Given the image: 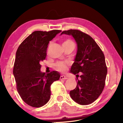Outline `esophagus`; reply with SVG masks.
Returning <instances> with one entry per match:
<instances>
[{
    "label": "esophagus",
    "instance_id": "esophagus-1",
    "mask_svg": "<svg viewBox=\"0 0 123 123\" xmlns=\"http://www.w3.org/2000/svg\"><path fill=\"white\" fill-rule=\"evenodd\" d=\"M60 80H67L68 78H67L66 76H65V75H61V76H60Z\"/></svg>",
    "mask_w": 123,
    "mask_h": 123
}]
</instances>
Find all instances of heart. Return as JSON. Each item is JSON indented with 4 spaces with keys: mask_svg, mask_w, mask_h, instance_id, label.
I'll return each mask as SVG.
<instances>
[{
    "mask_svg": "<svg viewBox=\"0 0 123 123\" xmlns=\"http://www.w3.org/2000/svg\"><path fill=\"white\" fill-rule=\"evenodd\" d=\"M73 43L71 40L70 39H67L64 42L63 44L64 43ZM67 63H65V62H58V63L56 64V66L57 68L60 70H64L66 69L67 67Z\"/></svg>",
    "mask_w": 123,
    "mask_h": 123,
    "instance_id": "1",
    "label": "heart"
}]
</instances>
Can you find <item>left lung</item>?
<instances>
[{
    "mask_svg": "<svg viewBox=\"0 0 123 123\" xmlns=\"http://www.w3.org/2000/svg\"><path fill=\"white\" fill-rule=\"evenodd\" d=\"M62 34L73 36L77 45L70 73H82L80 80L77 79L75 88L70 91V96L80 105H88L98 98L105 87L107 72L105 56L95 40L86 33L80 30H69L63 31Z\"/></svg>",
    "mask_w": 123,
    "mask_h": 123,
    "instance_id": "8db88e82",
    "label": "left lung"
}]
</instances>
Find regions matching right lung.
Wrapping results in <instances>:
<instances>
[{
	"mask_svg": "<svg viewBox=\"0 0 123 123\" xmlns=\"http://www.w3.org/2000/svg\"><path fill=\"white\" fill-rule=\"evenodd\" d=\"M60 32L57 30L34 31L17 50L13 71L17 90L23 101L31 106L45 105L51 95V84L60 78L57 71L46 74L41 72L40 62L46 58L49 41Z\"/></svg>",
	"mask_w": 123,
	"mask_h": 123,
	"instance_id": "1",
	"label": "right lung"
}]
</instances>
